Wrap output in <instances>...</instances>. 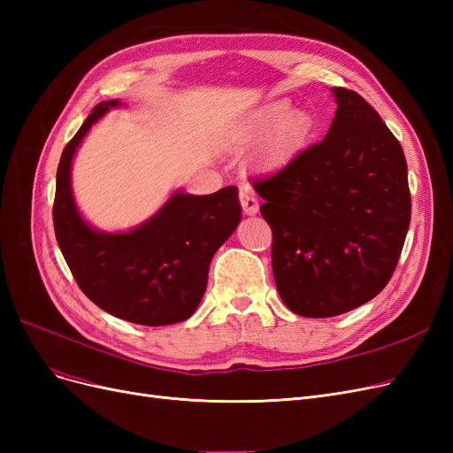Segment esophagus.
Segmentation results:
<instances>
[{"label":"esophagus","instance_id":"obj_1","mask_svg":"<svg viewBox=\"0 0 453 453\" xmlns=\"http://www.w3.org/2000/svg\"><path fill=\"white\" fill-rule=\"evenodd\" d=\"M240 202H242V210L245 215H255L258 211V200L251 193L250 188L240 190Z\"/></svg>","mask_w":453,"mask_h":453}]
</instances>
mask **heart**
<instances>
[{
    "label": "heart",
    "instance_id": "1",
    "mask_svg": "<svg viewBox=\"0 0 453 453\" xmlns=\"http://www.w3.org/2000/svg\"><path fill=\"white\" fill-rule=\"evenodd\" d=\"M289 111H291V105L289 104H283L281 102V104L272 105L270 109H266L265 115L260 117V120L257 122V127L253 130H248L245 134H242L240 138H238V142H248L255 132L266 130V128H270L273 125H278V122H281V120H285L287 117H289ZM310 130H311L310 117L306 113H293L289 117V120H287L283 134L280 135L276 142L270 145L268 158L270 160H276V158L289 153L291 149H295L300 142L306 138V135L310 134Z\"/></svg>",
    "mask_w": 453,
    "mask_h": 453
}]
</instances>
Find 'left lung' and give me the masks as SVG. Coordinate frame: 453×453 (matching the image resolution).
<instances>
[{
    "mask_svg": "<svg viewBox=\"0 0 453 453\" xmlns=\"http://www.w3.org/2000/svg\"><path fill=\"white\" fill-rule=\"evenodd\" d=\"M325 140L253 188L272 228V270L285 306L333 318L372 300L391 280L410 226L403 147L357 92L333 87Z\"/></svg>",
    "mask_w": 453,
    "mask_h": 453,
    "instance_id": "left-lung-1",
    "label": "left lung"
}]
</instances>
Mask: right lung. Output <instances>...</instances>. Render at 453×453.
<instances>
[{
	"mask_svg": "<svg viewBox=\"0 0 453 453\" xmlns=\"http://www.w3.org/2000/svg\"><path fill=\"white\" fill-rule=\"evenodd\" d=\"M119 105L117 100L96 105L65 145L57 172L54 234L81 291L96 306L138 325L180 323L196 311L211 258L240 223L238 188L205 196L177 190L128 232L109 234L87 225L72 193V160L94 122Z\"/></svg>",
	"mask_w": 453,
	"mask_h": 453,
	"instance_id": "obj_1",
	"label": "right lung"
}]
</instances>
